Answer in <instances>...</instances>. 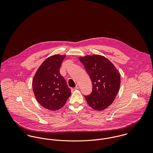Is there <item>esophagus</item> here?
<instances>
[{
    "instance_id": "obj_1",
    "label": "esophagus",
    "mask_w": 153,
    "mask_h": 153,
    "mask_svg": "<svg viewBox=\"0 0 153 153\" xmlns=\"http://www.w3.org/2000/svg\"><path fill=\"white\" fill-rule=\"evenodd\" d=\"M79 84H76V87H75V89H79Z\"/></svg>"
}]
</instances>
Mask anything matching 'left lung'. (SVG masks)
I'll use <instances>...</instances> for the list:
<instances>
[{
    "label": "left lung",
    "mask_w": 153,
    "mask_h": 153,
    "mask_svg": "<svg viewBox=\"0 0 153 153\" xmlns=\"http://www.w3.org/2000/svg\"><path fill=\"white\" fill-rule=\"evenodd\" d=\"M79 59L92 81V92L85 96L88 105L97 111L105 109L113 102L119 91L120 72L107 58L101 55H87Z\"/></svg>",
    "instance_id": "1"
}]
</instances>
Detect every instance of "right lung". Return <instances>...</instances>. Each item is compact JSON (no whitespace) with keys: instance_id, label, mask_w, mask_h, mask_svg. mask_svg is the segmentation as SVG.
Returning <instances> with one entry per match:
<instances>
[{"instance_id":"right-lung-1","label":"right lung","mask_w":153,"mask_h":153,"mask_svg":"<svg viewBox=\"0 0 153 153\" xmlns=\"http://www.w3.org/2000/svg\"><path fill=\"white\" fill-rule=\"evenodd\" d=\"M65 55H55L45 59L32 81L38 102L45 108L55 111L62 108L71 94L59 69Z\"/></svg>"}]
</instances>
